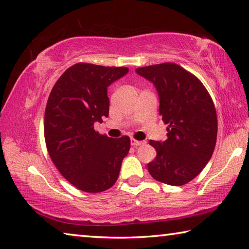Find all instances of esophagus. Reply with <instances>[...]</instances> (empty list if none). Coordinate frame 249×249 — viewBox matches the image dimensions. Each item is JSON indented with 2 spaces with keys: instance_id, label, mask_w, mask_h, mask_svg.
Masks as SVG:
<instances>
[{
  "instance_id": "obj_1",
  "label": "esophagus",
  "mask_w": 249,
  "mask_h": 249,
  "mask_svg": "<svg viewBox=\"0 0 249 249\" xmlns=\"http://www.w3.org/2000/svg\"><path fill=\"white\" fill-rule=\"evenodd\" d=\"M145 143H146V142H144V141H136V140H134V139L131 140V144L133 146H140V145H143Z\"/></svg>"
}]
</instances>
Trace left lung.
<instances>
[{"mask_svg":"<svg viewBox=\"0 0 249 249\" xmlns=\"http://www.w3.org/2000/svg\"><path fill=\"white\" fill-rule=\"evenodd\" d=\"M136 73L155 86L161 120L168 124L166 140L149 141L157 155L148 172L160 183L181 186L203 171L214 152V103L202 82L175 63L145 66Z\"/></svg>","mask_w":249,"mask_h":249,"instance_id":"8db88e82","label":"left lung"}]
</instances>
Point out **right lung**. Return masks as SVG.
<instances>
[{"instance_id": "right-lung-1", "label": "right lung", "mask_w": 249, "mask_h": 249, "mask_svg": "<svg viewBox=\"0 0 249 249\" xmlns=\"http://www.w3.org/2000/svg\"><path fill=\"white\" fill-rule=\"evenodd\" d=\"M128 71L77 63L51 90L44 116L47 151L64 178L83 192L112 187L131 147L128 136L110 139L94 129L108 116L107 88Z\"/></svg>"}]
</instances>
